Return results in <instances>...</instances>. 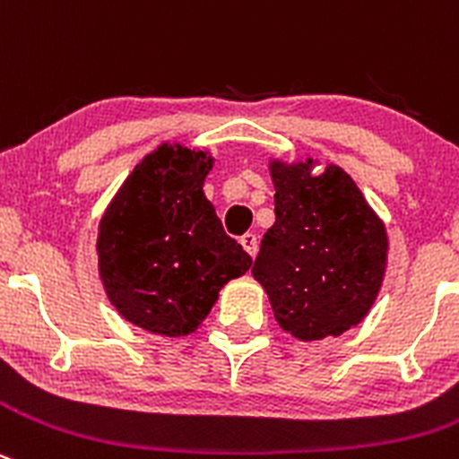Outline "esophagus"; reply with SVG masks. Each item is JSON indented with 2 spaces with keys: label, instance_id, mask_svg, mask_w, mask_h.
I'll use <instances>...</instances> for the list:
<instances>
[{
  "label": "esophagus",
  "instance_id": "1",
  "mask_svg": "<svg viewBox=\"0 0 459 459\" xmlns=\"http://www.w3.org/2000/svg\"><path fill=\"white\" fill-rule=\"evenodd\" d=\"M239 244H242L244 251H247L251 258H255V254H258V238H255V233H244L242 238H239Z\"/></svg>",
  "mask_w": 459,
  "mask_h": 459
}]
</instances>
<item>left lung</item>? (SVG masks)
<instances>
[{"instance_id":"left-lung-1","label":"left lung","mask_w":459,"mask_h":459,"mask_svg":"<svg viewBox=\"0 0 459 459\" xmlns=\"http://www.w3.org/2000/svg\"><path fill=\"white\" fill-rule=\"evenodd\" d=\"M276 221L260 242L255 281L282 331L303 342L342 335L378 297L387 258L383 221L342 167L272 162Z\"/></svg>"}]
</instances>
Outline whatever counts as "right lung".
I'll return each mask as SVG.
<instances>
[{
    "instance_id": "add662e5",
    "label": "right lung",
    "mask_w": 459,
    "mask_h": 459,
    "mask_svg": "<svg viewBox=\"0 0 459 459\" xmlns=\"http://www.w3.org/2000/svg\"><path fill=\"white\" fill-rule=\"evenodd\" d=\"M212 158L162 144L124 181L100 221L97 254L106 294L135 326L190 335L251 255L224 233L204 181Z\"/></svg>"
}]
</instances>
